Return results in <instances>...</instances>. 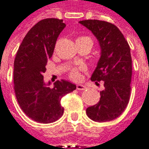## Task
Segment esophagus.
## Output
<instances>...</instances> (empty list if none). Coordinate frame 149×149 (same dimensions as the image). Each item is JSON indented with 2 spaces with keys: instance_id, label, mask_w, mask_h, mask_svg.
I'll return each instance as SVG.
<instances>
[{
  "instance_id": "1",
  "label": "esophagus",
  "mask_w": 149,
  "mask_h": 149,
  "mask_svg": "<svg viewBox=\"0 0 149 149\" xmlns=\"http://www.w3.org/2000/svg\"><path fill=\"white\" fill-rule=\"evenodd\" d=\"M77 90H79V91H83V90H85L87 87L84 84H77L76 86Z\"/></svg>"
}]
</instances>
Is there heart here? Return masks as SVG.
I'll return each instance as SVG.
<instances>
[{
  "mask_svg": "<svg viewBox=\"0 0 149 149\" xmlns=\"http://www.w3.org/2000/svg\"><path fill=\"white\" fill-rule=\"evenodd\" d=\"M92 40L90 38L87 37V36L79 37L77 39V40ZM70 76L71 77L72 79H79V71L77 70L76 69H73L72 70L70 71Z\"/></svg>",
  "mask_w": 149,
  "mask_h": 149,
  "instance_id": "1",
  "label": "heart"
}]
</instances>
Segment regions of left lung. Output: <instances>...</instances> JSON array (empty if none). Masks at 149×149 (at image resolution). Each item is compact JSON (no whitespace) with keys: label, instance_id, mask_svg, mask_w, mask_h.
I'll list each match as a JSON object with an SVG mask.
<instances>
[{"label":"left lung","instance_id":"8db88e82","mask_svg":"<svg viewBox=\"0 0 149 149\" xmlns=\"http://www.w3.org/2000/svg\"><path fill=\"white\" fill-rule=\"evenodd\" d=\"M96 36L100 57L91 80L104 82L97 104L87 109L86 113L95 122L115 119L127 106L131 95L132 61L131 49L123 33L115 25L100 20L79 22Z\"/></svg>","mask_w":149,"mask_h":149}]
</instances>
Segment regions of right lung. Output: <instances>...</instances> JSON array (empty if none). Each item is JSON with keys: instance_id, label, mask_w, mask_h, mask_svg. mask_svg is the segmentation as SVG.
Wrapping results in <instances>:
<instances>
[{"instance_id": "right-lung-1", "label": "right lung", "mask_w": 149, "mask_h": 149, "mask_svg": "<svg viewBox=\"0 0 149 149\" xmlns=\"http://www.w3.org/2000/svg\"><path fill=\"white\" fill-rule=\"evenodd\" d=\"M65 27L62 20L45 18L32 26L18 48L14 63V92L26 116L40 123H53L64 113L61 98L76 85L61 79L44 81L48 59L53 56L57 37Z\"/></svg>"}]
</instances>
